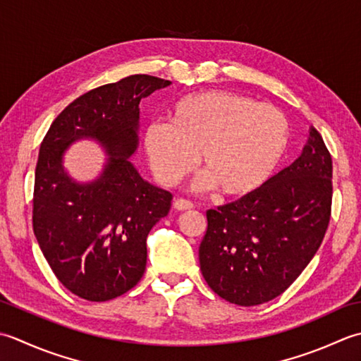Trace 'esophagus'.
I'll use <instances>...</instances> for the list:
<instances>
[{"mask_svg": "<svg viewBox=\"0 0 361 361\" xmlns=\"http://www.w3.org/2000/svg\"><path fill=\"white\" fill-rule=\"evenodd\" d=\"M193 207H195L193 202H190L187 200H176L174 201V209L179 210V212H182V210H191Z\"/></svg>", "mask_w": 361, "mask_h": 361, "instance_id": "1", "label": "esophagus"}]
</instances>
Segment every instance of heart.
I'll return each instance as SVG.
<instances>
[{
  "mask_svg": "<svg viewBox=\"0 0 361 361\" xmlns=\"http://www.w3.org/2000/svg\"><path fill=\"white\" fill-rule=\"evenodd\" d=\"M290 145V123L269 104L224 90L174 101L168 123H151L143 148L157 179L176 185L193 170L197 154L205 176L224 197L259 191L281 165Z\"/></svg>",
  "mask_w": 361,
  "mask_h": 361,
  "instance_id": "1",
  "label": "heart"
}]
</instances>
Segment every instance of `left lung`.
I'll return each mask as SVG.
<instances>
[{
    "label": "left lung",
    "mask_w": 361,
    "mask_h": 361,
    "mask_svg": "<svg viewBox=\"0 0 361 361\" xmlns=\"http://www.w3.org/2000/svg\"><path fill=\"white\" fill-rule=\"evenodd\" d=\"M330 207L332 157L312 128L300 156L259 191L207 210L200 246L205 282L243 307L277 298L319 249Z\"/></svg>",
    "instance_id": "obj_1"
}]
</instances>
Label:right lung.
Segmentation results:
<instances>
[{
    "instance_id": "1",
    "label": "right lung",
    "mask_w": 361,
    "mask_h": 361,
    "mask_svg": "<svg viewBox=\"0 0 361 361\" xmlns=\"http://www.w3.org/2000/svg\"><path fill=\"white\" fill-rule=\"evenodd\" d=\"M170 84L134 75L87 92L62 110L40 145L34 233L56 277L79 298H118L145 273L146 238L173 196L145 180L130 157L138 148L140 101ZM79 139L97 141L106 154L90 183L73 180L63 166V154Z\"/></svg>"
}]
</instances>
